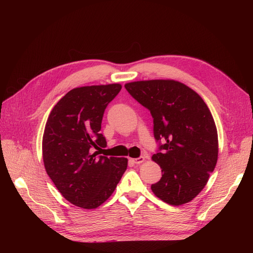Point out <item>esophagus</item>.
Wrapping results in <instances>:
<instances>
[{
    "instance_id": "esophagus-1",
    "label": "esophagus",
    "mask_w": 253,
    "mask_h": 253,
    "mask_svg": "<svg viewBox=\"0 0 253 253\" xmlns=\"http://www.w3.org/2000/svg\"><path fill=\"white\" fill-rule=\"evenodd\" d=\"M144 160H145V158H144L143 156H140V157H138V158H133V159H132V163L135 164V165H139V164L143 163Z\"/></svg>"
}]
</instances>
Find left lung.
Masks as SVG:
<instances>
[{"label":"left lung","instance_id":"obj_1","mask_svg":"<svg viewBox=\"0 0 253 253\" xmlns=\"http://www.w3.org/2000/svg\"><path fill=\"white\" fill-rule=\"evenodd\" d=\"M125 87L153 117L159 147L152 159L163 173L151 186L153 193L173 206L192 201L217 162V129L209 108L200 95L178 81H136Z\"/></svg>","mask_w":253,"mask_h":253}]
</instances>
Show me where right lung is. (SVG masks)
Returning <instances> with one entry per match:
<instances>
[{"instance_id": "obj_1", "label": "right lung", "mask_w": 253, "mask_h": 253, "mask_svg": "<svg viewBox=\"0 0 253 253\" xmlns=\"http://www.w3.org/2000/svg\"><path fill=\"white\" fill-rule=\"evenodd\" d=\"M120 89L117 83L74 88L53 106L45 126V170L66 201L80 208L103 204L126 170V158L98 156L96 151L106 147L103 114Z\"/></svg>"}]
</instances>
